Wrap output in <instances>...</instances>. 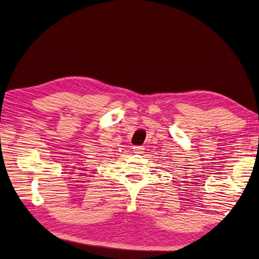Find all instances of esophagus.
Masks as SVG:
<instances>
[{
  "mask_svg": "<svg viewBox=\"0 0 259 259\" xmlns=\"http://www.w3.org/2000/svg\"><path fill=\"white\" fill-rule=\"evenodd\" d=\"M133 149H134V152L137 153V154L144 153V150H145V149L143 147H140V146H136V147H134Z\"/></svg>",
  "mask_w": 259,
  "mask_h": 259,
  "instance_id": "obj_1",
  "label": "esophagus"
}]
</instances>
